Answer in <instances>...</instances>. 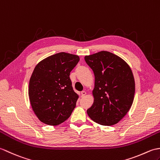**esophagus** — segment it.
I'll return each instance as SVG.
<instances>
[{"instance_id": "obj_1", "label": "esophagus", "mask_w": 160, "mask_h": 160, "mask_svg": "<svg viewBox=\"0 0 160 160\" xmlns=\"http://www.w3.org/2000/svg\"><path fill=\"white\" fill-rule=\"evenodd\" d=\"M81 97H84V96L86 94V91H82L81 92Z\"/></svg>"}]
</instances>
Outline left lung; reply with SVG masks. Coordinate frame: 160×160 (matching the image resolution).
<instances>
[{"label":"left lung","instance_id":"obj_1","mask_svg":"<svg viewBox=\"0 0 160 160\" xmlns=\"http://www.w3.org/2000/svg\"><path fill=\"white\" fill-rule=\"evenodd\" d=\"M93 70L94 102L88 115L99 125L110 126L122 119L133 104L135 81L130 66L119 56L102 51L85 56Z\"/></svg>","mask_w":160,"mask_h":160}]
</instances>
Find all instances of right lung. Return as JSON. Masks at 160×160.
<instances>
[{"mask_svg":"<svg viewBox=\"0 0 160 160\" xmlns=\"http://www.w3.org/2000/svg\"><path fill=\"white\" fill-rule=\"evenodd\" d=\"M79 57L64 52L42 60L35 67L29 86L32 109L42 122L56 126L68 119L79 95L74 92L70 72Z\"/></svg>","mask_w":160,"mask_h":160,"instance_id":"obj_1","label":"right lung"}]
</instances>
